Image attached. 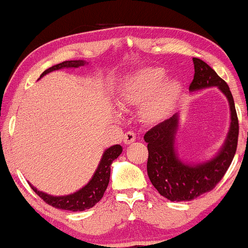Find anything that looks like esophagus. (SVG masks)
Returning a JSON list of instances; mask_svg holds the SVG:
<instances>
[{"label": "esophagus", "instance_id": "1", "mask_svg": "<svg viewBox=\"0 0 248 248\" xmlns=\"http://www.w3.org/2000/svg\"><path fill=\"white\" fill-rule=\"evenodd\" d=\"M135 139H136L135 134H134L133 132H127V133L124 135V144H130V143H133V142H135Z\"/></svg>", "mask_w": 248, "mask_h": 248}]
</instances>
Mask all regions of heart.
Listing matches in <instances>:
<instances>
[{"instance_id":"b5f03b06","label":"heart","mask_w":248,"mask_h":248,"mask_svg":"<svg viewBox=\"0 0 248 248\" xmlns=\"http://www.w3.org/2000/svg\"><path fill=\"white\" fill-rule=\"evenodd\" d=\"M166 70L148 66L127 79L120 91V105H141L144 119L149 122L162 121L169 114L181 92V82L168 78Z\"/></svg>"}]
</instances>
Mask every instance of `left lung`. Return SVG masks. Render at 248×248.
I'll use <instances>...</instances> for the list:
<instances>
[{"instance_id": "left-lung-1", "label": "left lung", "mask_w": 248, "mask_h": 248, "mask_svg": "<svg viewBox=\"0 0 248 248\" xmlns=\"http://www.w3.org/2000/svg\"><path fill=\"white\" fill-rule=\"evenodd\" d=\"M195 76L190 92L217 87L226 96L230 106V128L220 149L210 160L189 163L179 157L176 148L179 114L148 130L144 141L148 143L147 171L150 182L161 196L171 202L192 201L217 186L224 177L234 157L238 144L239 124L234 100L229 85L202 59L192 58Z\"/></svg>"}]
</instances>
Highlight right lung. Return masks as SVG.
I'll return each instance as SVG.
<instances>
[{
    "label": "right lung",
    "instance_id": "add662e5",
    "mask_svg": "<svg viewBox=\"0 0 248 248\" xmlns=\"http://www.w3.org/2000/svg\"><path fill=\"white\" fill-rule=\"evenodd\" d=\"M86 61H66L62 62L61 64H57L55 66H51L47 70H45L42 73L39 79L43 78L47 73L52 72V71L62 70V69H78V67L86 65ZM122 153V147L120 144H114V146L107 148L102 154V157L99 162L98 168L95 169L93 173L92 178L88 181L86 186H84L78 191L70 193V195L64 196H53L49 195L46 192H43L37 190L32 184L30 186L37 195L41 197L45 203L49 205L56 207V209L67 210V211H84L86 209H91L98 203L102 198L105 191H106L108 183H109V176H110V164L115 158H118Z\"/></svg>",
    "mask_w": 248,
    "mask_h": 248
}]
</instances>
